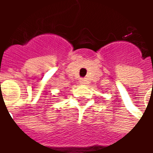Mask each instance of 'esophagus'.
Returning a JSON list of instances; mask_svg holds the SVG:
<instances>
[{
	"mask_svg": "<svg viewBox=\"0 0 153 153\" xmlns=\"http://www.w3.org/2000/svg\"><path fill=\"white\" fill-rule=\"evenodd\" d=\"M79 82H80V84L83 85V84H85V80H84V79H80Z\"/></svg>",
	"mask_w": 153,
	"mask_h": 153,
	"instance_id": "esophagus-1",
	"label": "esophagus"
}]
</instances>
